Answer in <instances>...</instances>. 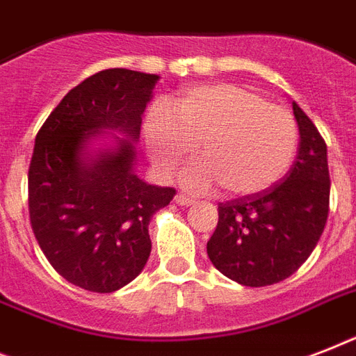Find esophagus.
<instances>
[{"label": "esophagus", "instance_id": "esophagus-1", "mask_svg": "<svg viewBox=\"0 0 356 356\" xmlns=\"http://www.w3.org/2000/svg\"><path fill=\"white\" fill-rule=\"evenodd\" d=\"M175 203H177V205H181V207H188V205H192V203H194V200H192V197H188V195L177 194V195H175Z\"/></svg>", "mask_w": 356, "mask_h": 356}]
</instances>
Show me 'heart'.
<instances>
[{"label": "heart", "instance_id": "1", "mask_svg": "<svg viewBox=\"0 0 356 356\" xmlns=\"http://www.w3.org/2000/svg\"><path fill=\"white\" fill-rule=\"evenodd\" d=\"M144 144L161 175H172L197 151L181 183L194 192L222 184L231 195H253L279 183L298 151V123L286 108L245 86L201 85L181 92L170 111L153 108Z\"/></svg>", "mask_w": 356, "mask_h": 356}]
</instances>
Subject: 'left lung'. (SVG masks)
Returning <instances> with one entry per match:
<instances>
[{
    "mask_svg": "<svg viewBox=\"0 0 356 356\" xmlns=\"http://www.w3.org/2000/svg\"><path fill=\"white\" fill-rule=\"evenodd\" d=\"M299 129L296 162L281 183L218 205L207 253L218 271L243 286L284 281L309 259L329 216L327 145L303 108L292 102Z\"/></svg>",
    "mask_w": 356,
    "mask_h": 356,
    "instance_id": "8db88e82",
    "label": "left lung"
}]
</instances>
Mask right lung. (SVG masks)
Instances as JSON below:
<instances>
[{
	"label": "right lung",
	"instance_id": "1",
	"mask_svg": "<svg viewBox=\"0 0 356 356\" xmlns=\"http://www.w3.org/2000/svg\"><path fill=\"white\" fill-rule=\"evenodd\" d=\"M159 75L113 68L66 94L36 134L29 216L57 273L111 293L138 277L149 222L175 195L136 175V142Z\"/></svg>",
	"mask_w": 356,
	"mask_h": 356
}]
</instances>
